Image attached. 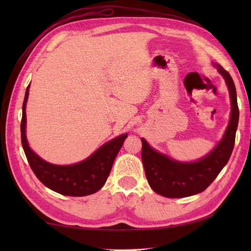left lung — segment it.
Returning <instances> with one entry per match:
<instances>
[{"label": "left lung", "mask_w": 251, "mask_h": 251, "mask_svg": "<svg viewBox=\"0 0 251 251\" xmlns=\"http://www.w3.org/2000/svg\"><path fill=\"white\" fill-rule=\"evenodd\" d=\"M230 90L232 111L228 126L222 140L207 156L194 163H180L156 152L143 139L141 158L148 182L157 194L179 199L191 196L205 191L226 166L235 143V134L238 125V105L236 89L230 73L218 66Z\"/></svg>", "instance_id": "8db88e82"}]
</instances>
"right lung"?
I'll return each mask as SVG.
<instances>
[{"mask_svg": "<svg viewBox=\"0 0 251 251\" xmlns=\"http://www.w3.org/2000/svg\"><path fill=\"white\" fill-rule=\"evenodd\" d=\"M28 95L29 86L26 87L23 104V119L20 124L21 145L36 178L49 189L62 195L85 196L96 193L102 188L108 179L112 165L127 135L124 134L105 143L92 156L81 163L69 165V166H59V165L47 163L31 150L26 141L25 103Z\"/></svg>", "mask_w": 251, "mask_h": 251, "instance_id": "right-lung-1", "label": "right lung"}]
</instances>
